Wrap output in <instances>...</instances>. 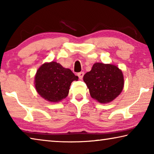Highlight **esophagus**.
Masks as SVG:
<instances>
[{"label": "esophagus", "instance_id": "1", "mask_svg": "<svg viewBox=\"0 0 154 154\" xmlns=\"http://www.w3.org/2000/svg\"><path fill=\"white\" fill-rule=\"evenodd\" d=\"M77 75H78V77H79V79H82L83 75H84V72H79V73L77 74Z\"/></svg>", "mask_w": 154, "mask_h": 154}]
</instances>
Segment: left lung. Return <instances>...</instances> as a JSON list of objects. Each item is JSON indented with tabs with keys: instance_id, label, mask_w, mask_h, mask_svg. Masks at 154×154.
Wrapping results in <instances>:
<instances>
[{
	"instance_id": "left-lung-1",
	"label": "left lung",
	"mask_w": 154,
	"mask_h": 154,
	"mask_svg": "<svg viewBox=\"0 0 154 154\" xmlns=\"http://www.w3.org/2000/svg\"><path fill=\"white\" fill-rule=\"evenodd\" d=\"M90 96L100 103H107L119 95L124 88L122 72L113 64L96 62L83 76Z\"/></svg>"
}]
</instances>
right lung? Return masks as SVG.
Instances as JSON below:
<instances>
[{
	"mask_svg": "<svg viewBox=\"0 0 154 154\" xmlns=\"http://www.w3.org/2000/svg\"><path fill=\"white\" fill-rule=\"evenodd\" d=\"M78 77L69 69L52 61L44 63L37 70L35 85L41 97L52 103H58L69 94L70 86Z\"/></svg>",
	"mask_w": 154,
	"mask_h": 154,
	"instance_id": "1",
	"label": "right lung"
}]
</instances>
